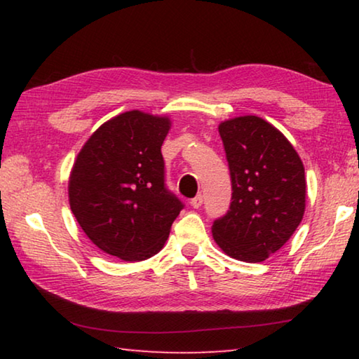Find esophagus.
Instances as JSON below:
<instances>
[{
	"label": "esophagus",
	"instance_id": "obj_1",
	"mask_svg": "<svg viewBox=\"0 0 359 359\" xmlns=\"http://www.w3.org/2000/svg\"><path fill=\"white\" fill-rule=\"evenodd\" d=\"M190 204H191V208H194V209H199L203 205V196L201 194H198L196 198H193L191 201H190Z\"/></svg>",
	"mask_w": 359,
	"mask_h": 359
}]
</instances>
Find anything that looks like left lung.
<instances>
[{
	"label": "left lung",
	"instance_id": "obj_1",
	"mask_svg": "<svg viewBox=\"0 0 359 359\" xmlns=\"http://www.w3.org/2000/svg\"><path fill=\"white\" fill-rule=\"evenodd\" d=\"M233 185L229 210L212 224L228 257L259 263L287 244L306 210V175L293 145L257 115L218 126Z\"/></svg>",
	"mask_w": 359,
	"mask_h": 359
}]
</instances>
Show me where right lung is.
<instances>
[{"mask_svg": "<svg viewBox=\"0 0 359 359\" xmlns=\"http://www.w3.org/2000/svg\"><path fill=\"white\" fill-rule=\"evenodd\" d=\"M171 120L141 111L117 115L96 130L69 175V205L102 252L142 261L161 250L184 209L166 188L161 145Z\"/></svg>", "mask_w": 359, "mask_h": 359, "instance_id": "right-lung-1", "label": "right lung"}]
</instances>
